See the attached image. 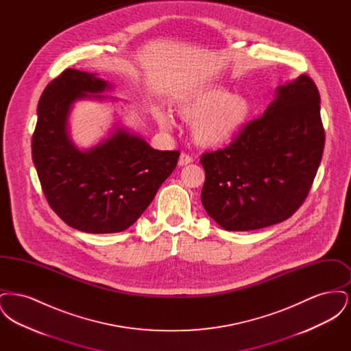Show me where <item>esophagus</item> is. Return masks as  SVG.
Instances as JSON below:
<instances>
[{"label":"esophagus","mask_w":351,"mask_h":351,"mask_svg":"<svg viewBox=\"0 0 351 351\" xmlns=\"http://www.w3.org/2000/svg\"><path fill=\"white\" fill-rule=\"evenodd\" d=\"M193 162V158L186 154V152H182L180 154V158H179V166H185V165H189Z\"/></svg>","instance_id":"1"}]
</instances>
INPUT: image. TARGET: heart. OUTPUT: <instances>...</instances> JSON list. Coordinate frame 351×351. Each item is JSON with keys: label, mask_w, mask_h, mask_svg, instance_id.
Here are the masks:
<instances>
[{"label": "heart", "mask_w": 351, "mask_h": 351, "mask_svg": "<svg viewBox=\"0 0 351 351\" xmlns=\"http://www.w3.org/2000/svg\"><path fill=\"white\" fill-rule=\"evenodd\" d=\"M179 114L195 122V139L201 146L218 147L230 142L252 116V105L243 96H233L222 89H210L191 96L179 105ZM158 122L169 129L173 126L172 114L158 109Z\"/></svg>", "instance_id": "1"}]
</instances>
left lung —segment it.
<instances>
[{"mask_svg": "<svg viewBox=\"0 0 351 351\" xmlns=\"http://www.w3.org/2000/svg\"><path fill=\"white\" fill-rule=\"evenodd\" d=\"M324 145L317 86L301 75L280 85L265 114L246 123L228 147L201 155L208 216L232 232L291 217L312 188Z\"/></svg>", "mask_w": 351, "mask_h": 351, "instance_id": "1", "label": "left lung"}]
</instances>
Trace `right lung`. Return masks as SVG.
Returning a JSON list of instances; mask_svg holds the SVG:
<instances>
[{"label": "right lung", "mask_w": 351, "mask_h": 351, "mask_svg": "<svg viewBox=\"0 0 351 351\" xmlns=\"http://www.w3.org/2000/svg\"><path fill=\"white\" fill-rule=\"evenodd\" d=\"M109 88L93 73L67 68L43 90L32 141L34 166L51 209L68 226L92 234L130 228L176 167L180 152L159 151L117 129L88 151L67 135L72 104Z\"/></svg>", "instance_id": "add662e5"}]
</instances>
